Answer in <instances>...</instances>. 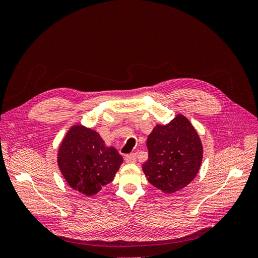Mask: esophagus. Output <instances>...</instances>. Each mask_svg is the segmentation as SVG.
Listing matches in <instances>:
<instances>
[{
  "label": "esophagus",
  "instance_id": "34e87169",
  "mask_svg": "<svg viewBox=\"0 0 258 258\" xmlns=\"http://www.w3.org/2000/svg\"><path fill=\"white\" fill-rule=\"evenodd\" d=\"M124 160L128 163H135L137 161V155L136 154H128L124 156Z\"/></svg>",
  "mask_w": 258,
  "mask_h": 258
}]
</instances>
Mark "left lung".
I'll return each instance as SVG.
<instances>
[{
  "mask_svg": "<svg viewBox=\"0 0 258 258\" xmlns=\"http://www.w3.org/2000/svg\"><path fill=\"white\" fill-rule=\"evenodd\" d=\"M148 159L143 171L152 185L172 194L184 188L197 175L202 144L188 119L177 115L166 126L157 124L147 138Z\"/></svg>",
  "mask_w": 258,
  "mask_h": 258,
  "instance_id": "1",
  "label": "left lung"
}]
</instances>
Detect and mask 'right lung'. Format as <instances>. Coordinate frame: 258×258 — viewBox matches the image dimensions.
<instances>
[{"label":"right lung","instance_id":"1","mask_svg":"<svg viewBox=\"0 0 258 258\" xmlns=\"http://www.w3.org/2000/svg\"><path fill=\"white\" fill-rule=\"evenodd\" d=\"M121 162L114 147L105 146L99 134L83 126L71 128L58 153V166L67 182L86 196L111 183Z\"/></svg>","mask_w":258,"mask_h":258}]
</instances>
